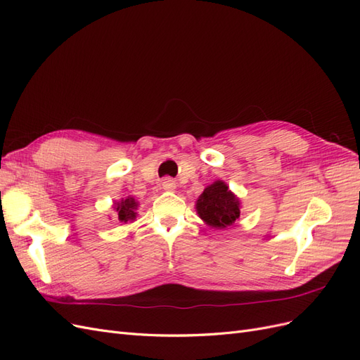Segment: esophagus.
Listing matches in <instances>:
<instances>
[{"mask_svg":"<svg viewBox=\"0 0 360 360\" xmlns=\"http://www.w3.org/2000/svg\"><path fill=\"white\" fill-rule=\"evenodd\" d=\"M162 188L165 189V191H174V189H176V181H174L172 179H169V177L163 179V181H162Z\"/></svg>","mask_w":360,"mask_h":360,"instance_id":"34e87169","label":"esophagus"}]
</instances>
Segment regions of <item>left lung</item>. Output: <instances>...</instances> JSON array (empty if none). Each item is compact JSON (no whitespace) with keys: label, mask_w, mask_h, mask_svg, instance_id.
Wrapping results in <instances>:
<instances>
[{"label":"left lung","mask_w":360,"mask_h":360,"mask_svg":"<svg viewBox=\"0 0 360 360\" xmlns=\"http://www.w3.org/2000/svg\"><path fill=\"white\" fill-rule=\"evenodd\" d=\"M195 207L201 219L217 230L233 225L240 217V200L222 180H216L207 186Z\"/></svg>","instance_id":"8db88e82"}]
</instances>
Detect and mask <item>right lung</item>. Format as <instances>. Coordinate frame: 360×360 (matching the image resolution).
<instances>
[{
	"instance_id": "obj_1",
	"label": "right lung",
	"mask_w": 360,
	"mask_h": 360,
	"mask_svg": "<svg viewBox=\"0 0 360 360\" xmlns=\"http://www.w3.org/2000/svg\"><path fill=\"white\" fill-rule=\"evenodd\" d=\"M138 202L132 197L122 198V201L114 202V210L118 216L120 222H134L136 219Z\"/></svg>"
}]
</instances>
